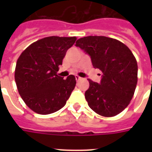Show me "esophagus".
Wrapping results in <instances>:
<instances>
[{
	"label": "esophagus",
	"instance_id": "obj_1",
	"mask_svg": "<svg viewBox=\"0 0 152 152\" xmlns=\"http://www.w3.org/2000/svg\"><path fill=\"white\" fill-rule=\"evenodd\" d=\"M76 81H80V80H82V78H81V77H80V76H76Z\"/></svg>",
	"mask_w": 152,
	"mask_h": 152
}]
</instances>
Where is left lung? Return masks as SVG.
I'll return each instance as SVG.
<instances>
[{
  "label": "left lung",
  "mask_w": 152,
  "mask_h": 152,
  "mask_svg": "<svg viewBox=\"0 0 152 152\" xmlns=\"http://www.w3.org/2000/svg\"><path fill=\"white\" fill-rule=\"evenodd\" d=\"M75 46L89 55L93 67L102 72L99 83L88 80V106L103 117L120 113L129 104L137 87L138 67L132 53L120 41L105 36L83 37Z\"/></svg>",
  "instance_id": "8db88e82"
}]
</instances>
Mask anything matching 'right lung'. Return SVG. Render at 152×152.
<instances>
[{
  "label": "right lung",
  "instance_id": "1",
  "mask_svg": "<svg viewBox=\"0 0 152 152\" xmlns=\"http://www.w3.org/2000/svg\"><path fill=\"white\" fill-rule=\"evenodd\" d=\"M76 37H46L30 45L19 57L15 80L20 96L28 107L39 114H50L66 104L76 86L70 75L57 76L58 67Z\"/></svg>",
  "mask_w": 152,
  "mask_h": 152
}]
</instances>
